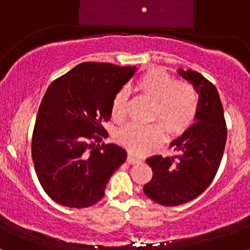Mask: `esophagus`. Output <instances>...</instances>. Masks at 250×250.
<instances>
[{"label":"esophagus","instance_id":"esophagus-1","mask_svg":"<svg viewBox=\"0 0 250 250\" xmlns=\"http://www.w3.org/2000/svg\"><path fill=\"white\" fill-rule=\"evenodd\" d=\"M127 162L129 163V165H135V163L141 162V160L137 159V157L133 156V155H128V157H127Z\"/></svg>","mask_w":250,"mask_h":250}]
</instances>
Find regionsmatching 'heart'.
I'll use <instances>...</instances> for the list:
<instances>
[{"mask_svg": "<svg viewBox=\"0 0 250 250\" xmlns=\"http://www.w3.org/2000/svg\"><path fill=\"white\" fill-rule=\"evenodd\" d=\"M136 88L154 101L151 120L161 123L168 134L179 135L193 125L199 108V99L189 83L177 82L161 69H151L140 77ZM125 113L127 93L120 90L111 102V115L114 120L121 121ZM162 137L163 129L159 123L149 125L129 123L117 131L116 141L131 154L145 155L153 150Z\"/></svg>", "mask_w": 250, "mask_h": 250, "instance_id": "obj_1", "label": "heart"}]
</instances>
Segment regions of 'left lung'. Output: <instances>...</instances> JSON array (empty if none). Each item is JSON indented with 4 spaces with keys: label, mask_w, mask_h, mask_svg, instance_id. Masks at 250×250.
<instances>
[{
    "label": "left lung",
    "mask_w": 250,
    "mask_h": 250,
    "mask_svg": "<svg viewBox=\"0 0 250 250\" xmlns=\"http://www.w3.org/2000/svg\"><path fill=\"white\" fill-rule=\"evenodd\" d=\"M177 73L199 94L196 117L194 125L170 143L180 155H155L147 159L153 179L143 187L149 199L167 207L189 202L208 188L220 167L227 140L223 107L216 87L195 70L179 68Z\"/></svg>",
    "instance_id": "left-lung-1"
}]
</instances>
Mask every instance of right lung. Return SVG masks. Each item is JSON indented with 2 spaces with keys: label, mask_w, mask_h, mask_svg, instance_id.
I'll list each match as a JSON object with an SVG mask.
<instances>
[{
  "label": "right lung",
  "mask_w": 250,
  "mask_h": 250,
  "mask_svg": "<svg viewBox=\"0 0 250 250\" xmlns=\"http://www.w3.org/2000/svg\"><path fill=\"white\" fill-rule=\"evenodd\" d=\"M136 67L80 63L48 87L39 108L31 156L44 191L65 207L99 202L109 179L127 159L116 143L97 145L108 135L114 96Z\"/></svg>",
  "instance_id": "1"
}]
</instances>
